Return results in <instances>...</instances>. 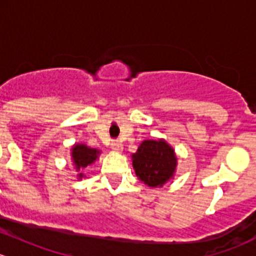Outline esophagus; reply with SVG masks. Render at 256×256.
Here are the masks:
<instances>
[{"label": "esophagus", "instance_id": "esophagus-1", "mask_svg": "<svg viewBox=\"0 0 256 256\" xmlns=\"http://www.w3.org/2000/svg\"><path fill=\"white\" fill-rule=\"evenodd\" d=\"M111 149L114 150V152H122L124 146H122V144H121L120 142H114L111 144Z\"/></svg>", "mask_w": 256, "mask_h": 256}]
</instances>
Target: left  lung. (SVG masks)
Returning <instances> with one entry per match:
<instances>
[{
  "label": "left lung",
  "mask_w": 256,
  "mask_h": 256,
  "mask_svg": "<svg viewBox=\"0 0 256 256\" xmlns=\"http://www.w3.org/2000/svg\"><path fill=\"white\" fill-rule=\"evenodd\" d=\"M136 176L150 188H160L174 178L178 158L164 139L144 140L131 155Z\"/></svg>",
  "instance_id": "left-lung-1"
}]
</instances>
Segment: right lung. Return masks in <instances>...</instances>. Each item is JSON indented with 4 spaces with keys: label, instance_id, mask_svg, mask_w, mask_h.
<instances>
[{
    "label": "right lung",
    "instance_id": "right-lung-1",
    "mask_svg": "<svg viewBox=\"0 0 256 256\" xmlns=\"http://www.w3.org/2000/svg\"><path fill=\"white\" fill-rule=\"evenodd\" d=\"M101 155V150L93 149L87 146L86 144H74L70 149V162L73 164L74 169L78 172L77 179L84 178V170L90 166H92L98 156Z\"/></svg>",
    "mask_w": 256,
    "mask_h": 256
}]
</instances>
